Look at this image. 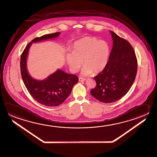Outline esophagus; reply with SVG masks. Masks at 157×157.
Masks as SVG:
<instances>
[{"label": "esophagus", "instance_id": "1", "mask_svg": "<svg viewBox=\"0 0 157 157\" xmlns=\"http://www.w3.org/2000/svg\"><path fill=\"white\" fill-rule=\"evenodd\" d=\"M78 80L80 82H82V81H85L86 80L85 78H83V77H79L78 78Z\"/></svg>", "mask_w": 157, "mask_h": 157}]
</instances>
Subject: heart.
Returning <instances> with one entry per match:
<instances>
[{"label": "heart", "instance_id": "heart-1", "mask_svg": "<svg viewBox=\"0 0 157 157\" xmlns=\"http://www.w3.org/2000/svg\"><path fill=\"white\" fill-rule=\"evenodd\" d=\"M72 52H68L66 56L67 63L71 72L75 73L83 62V75L102 71L107 65L110 54L109 43L94 36H86L77 40L72 46Z\"/></svg>", "mask_w": 157, "mask_h": 157}]
</instances>
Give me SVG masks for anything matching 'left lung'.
I'll return each instance as SVG.
<instances>
[{
  "label": "left lung",
  "mask_w": 157,
  "mask_h": 157,
  "mask_svg": "<svg viewBox=\"0 0 157 157\" xmlns=\"http://www.w3.org/2000/svg\"><path fill=\"white\" fill-rule=\"evenodd\" d=\"M113 40L109 61L102 71L94 76L93 97L103 103L120 100L128 92L137 75V57L131 44L110 31Z\"/></svg>",
  "instance_id": "obj_1"
}]
</instances>
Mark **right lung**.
I'll use <instances>...</instances> for the list:
<instances>
[{
	"instance_id": "1",
	"label": "right lung",
	"mask_w": 157,
	"mask_h": 157,
	"mask_svg": "<svg viewBox=\"0 0 157 157\" xmlns=\"http://www.w3.org/2000/svg\"><path fill=\"white\" fill-rule=\"evenodd\" d=\"M59 34L57 32L35 38L26 45L20 57V72L26 88L34 100L50 107H56L63 102L71 94L74 86L78 82V78L76 75L68 74L58 70L45 80H35L29 75L26 60L32 43L55 38Z\"/></svg>"
}]
</instances>
